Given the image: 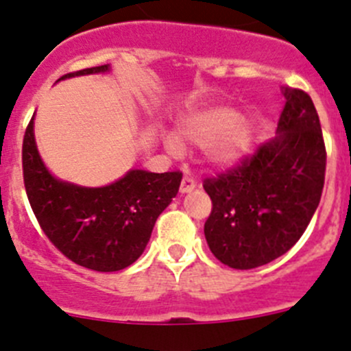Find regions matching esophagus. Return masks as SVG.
I'll return each instance as SVG.
<instances>
[{"instance_id":"obj_1","label":"esophagus","mask_w":351,"mask_h":351,"mask_svg":"<svg viewBox=\"0 0 351 351\" xmlns=\"http://www.w3.org/2000/svg\"><path fill=\"white\" fill-rule=\"evenodd\" d=\"M197 189V182L193 178H189V176H185V178L182 180V185H180V192L182 193H189L192 192V190Z\"/></svg>"}]
</instances>
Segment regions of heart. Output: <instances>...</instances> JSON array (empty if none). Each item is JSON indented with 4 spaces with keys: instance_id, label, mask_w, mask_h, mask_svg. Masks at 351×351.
<instances>
[{
    "instance_id": "heart-1",
    "label": "heart",
    "mask_w": 351,
    "mask_h": 351,
    "mask_svg": "<svg viewBox=\"0 0 351 351\" xmlns=\"http://www.w3.org/2000/svg\"><path fill=\"white\" fill-rule=\"evenodd\" d=\"M180 136L190 144L205 147V158L215 168H231L241 162L253 144V125L246 117L226 105H212L190 113L180 125ZM166 149L183 154V144L175 134L165 139Z\"/></svg>"
}]
</instances>
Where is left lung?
<instances>
[{
	"label": "left lung",
	"instance_id": "1",
	"mask_svg": "<svg viewBox=\"0 0 351 351\" xmlns=\"http://www.w3.org/2000/svg\"><path fill=\"white\" fill-rule=\"evenodd\" d=\"M285 105L277 137L241 165L204 182L212 212L204 226L208 247L236 270L282 256L309 226L324 186L326 147L309 95L282 88Z\"/></svg>",
	"mask_w": 351,
	"mask_h": 351
}]
</instances>
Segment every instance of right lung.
<instances>
[{"label":"right lung","instance_id":"obj_1","mask_svg":"<svg viewBox=\"0 0 351 351\" xmlns=\"http://www.w3.org/2000/svg\"><path fill=\"white\" fill-rule=\"evenodd\" d=\"M107 71L110 64L88 67L61 80ZM22 162L25 190L42 231L66 258L95 271L123 270L143 254L156 219L182 183L180 171L144 169H130L98 189L58 180L37 151L34 117L25 130Z\"/></svg>","mask_w":351,"mask_h":351}]
</instances>
